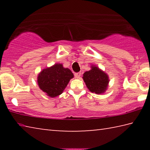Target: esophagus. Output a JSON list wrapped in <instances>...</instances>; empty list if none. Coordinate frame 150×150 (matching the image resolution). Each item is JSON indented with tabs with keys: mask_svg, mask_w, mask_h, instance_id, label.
I'll return each instance as SVG.
<instances>
[{
	"mask_svg": "<svg viewBox=\"0 0 150 150\" xmlns=\"http://www.w3.org/2000/svg\"><path fill=\"white\" fill-rule=\"evenodd\" d=\"M81 73H75V78L79 79V77H81Z\"/></svg>",
	"mask_w": 150,
	"mask_h": 150,
	"instance_id": "34e87169",
	"label": "esophagus"
}]
</instances>
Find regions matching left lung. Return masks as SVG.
<instances>
[{"label":"left lung","instance_id":"8db88e82","mask_svg":"<svg viewBox=\"0 0 150 150\" xmlns=\"http://www.w3.org/2000/svg\"><path fill=\"white\" fill-rule=\"evenodd\" d=\"M91 70L83 73V79L91 93L103 94L107 90L109 77L107 73L103 71L97 66L92 65Z\"/></svg>","mask_w":150,"mask_h":150}]
</instances>
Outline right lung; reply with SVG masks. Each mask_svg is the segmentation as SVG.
<instances>
[{
	"label": "right lung",
	"instance_id": "add662e5",
	"mask_svg": "<svg viewBox=\"0 0 150 150\" xmlns=\"http://www.w3.org/2000/svg\"><path fill=\"white\" fill-rule=\"evenodd\" d=\"M73 73L62 63H55L45 68L38 75L37 82L40 88L51 98L60 95L73 78Z\"/></svg>",
	"mask_w": 150,
	"mask_h": 150
}]
</instances>
